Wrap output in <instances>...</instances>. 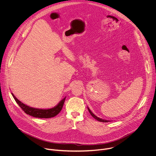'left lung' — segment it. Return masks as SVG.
I'll return each instance as SVG.
<instances>
[{
    "mask_svg": "<svg viewBox=\"0 0 156 156\" xmlns=\"http://www.w3.org/2000/svg\"><path fill=\"white\" fill-rule=\"evenodd\" d=\"M87 109H88V110H89V112H90V114L93 116V118H94L96 120H98L99 122H110L109 120H103V119H100V118H99V117H96L92 112L91 111V110L88 107H87Z\"/></svg>",
    "mask_w": 156,
    "mask_h": 156,
    "instance_id": "left-lung-1",
    "label": "left lung"
}]
</instances>
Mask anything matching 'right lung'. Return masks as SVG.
<instances>
[{
    "label": "right lung",
    "mask_w": 156,
    "mask_h": 156,
    "mask_svg": "<svg viewBox=\"0 0 156 156\" xmlns=\"http://www.w3.org/2000/svg\"><path fill=\"white\" fill-rule=\"evenodd\" d=\"M12 96L16 102V103L19 105V106L21 107V108L23 110L24 112L31 116H33L34 117L36 118H41V119H49L51 117H54L56 116L57 114H59V112L61 111L65 98L63 99L55 107L49 109H39V108H35L33 107H30L23 103H22L21 101H20L16 98L12 94Z\"/></svg>",
    "instance_id": "right-lung-1"
}]
</instances>
